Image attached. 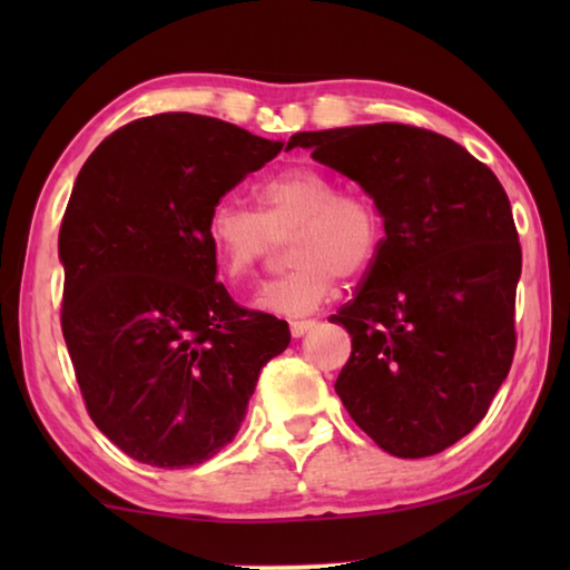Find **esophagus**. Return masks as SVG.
<instances>
[{
	"mask_svg": "<svg viewBox=\"0 0 570 570\" xmlns=\"http://www.w3.org/2000/svg\"><path fill=\"white\" fill-rule=\"evenodd\" d=\"M312 326H316V322L314 320H294V322H288V330H292V336H304L308 330H312Z\"/></svg>",
	"mask_w": 570,
	"mask_h": 570,
	"instance_id": "34e87169",
	"label": "esophagus"
}]
</instances>
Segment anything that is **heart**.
I'll return each mask as SVG.
<instances>
[{"instance_id": "b5f03b06", "label": "heart", "mask_w": 570, "mask_h": 570, "mask_svg": "<svg viewBox=\"0 0 570 570\" xmlns=\"http://www.w3.org/2000/svg\"><path fill=\"white\" fill-rule=\"evenodd\" d=\"M256 210L220 198L208 210L206 238L220 276L244 284L268 264L288 234L294 268L268 284L258 304L306 314L334 294L336 282L370 272L384 244L380 208L364 193L340 190L320 168L294 166L254 188Z\"/></svg>"}]
</instances>
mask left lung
I'll use <instances>...</instances> for the list:
<instances>
[{
    "label": "left lung",
    "mask_w": 570,
    "mask_h": 570,
    "mask_svg": "<svg viewBox=\"0 0 570 570\" xmlns=\"http://www.w3.org/2000/svg\"><path fill=\"white\" fill-rule=\"evenodd\" d=\"M296 146L360 183L384 220L377 262L330 316L352 336L334 390L384 452L438 455L485 417L513 364L523 254L505 190L414 125L296 132Z\"/></svg>",
    "instance_id": "8db88e82"
}]
</instances>
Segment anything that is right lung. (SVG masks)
Masks as SVG:
<instances>
[{"label":"right lung","instance_id":"1","mask_svg":"<svg viewBox=\"0 0 570 570\" xmlns=\"http://www.w3.org/2000/svg\"><path fill=\"white\" fill-rule=\"evenodd\" d=\"M216 118L160 112L108 135L60 226L62 334L85 407L125 455L188 468L228 445L292 334L216 282L208 210L282 153Z\"/></svg>","mask_w":570,"mask_h":570}]
</instances>
